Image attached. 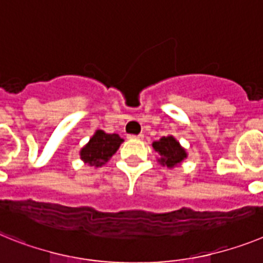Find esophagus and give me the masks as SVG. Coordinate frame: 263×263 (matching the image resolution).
Segmentation results:
<instances>
[{
  "instance_id": "1",
  "label": "esophagus",
  "mask_w": 263,
  "mask_h": 263,
  "mask_svg": "<svg viewBox=\"0 0 263 263\" xmlns=\"http://www.w3.org/2000/svg\"><path fill=\"white\" fill-rule=\"evenodd\" d=\"M131 139H138V140H142L143 138H144V135L143 134H139V135H135V136H129Z\"/></svg>"
}]
</instances>
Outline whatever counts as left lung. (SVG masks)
I'll return each instance as SVG.
<instances>
[{
  "label": "left lung",
  "mask_w": 263,
  "mask_h": 263,
  "mask_svg": "<svg viewBox=\"0 0 263 263\" xmlns=\"http://www.w3.org/2000/svg\"><path fill=\"white\" fill-rule=\"evenodd\" d=\"M152 147L158 152L159 164H162L163 167L165 165L167 168L178 167L184 162V159H187L186 148H183L173 135L163 136L152 143Z\"/></svg>",
  "instance_id": "8db88e82"
}]
</instances>
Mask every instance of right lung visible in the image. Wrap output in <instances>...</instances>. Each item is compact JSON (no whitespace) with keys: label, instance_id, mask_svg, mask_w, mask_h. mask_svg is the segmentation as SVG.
<instances>
[{"label":"right lung","instance_id":"1","mask_svg":"<svg viewBox=\"0 0 263 263\" xmlns=\"http://www.w3.org/2000/svg\"><path fill=\"white\" fill-rule=\"evenodd\" d=\"M123 142L118 134L96 129L89 142L80 149V159L90 167H101L116 154Z\"/></svg>","mask_w":263,"mask_h":263}]
</instances>
